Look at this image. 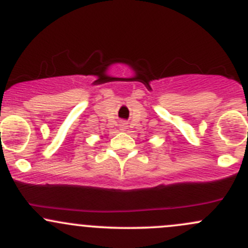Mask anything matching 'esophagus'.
Wrapping results in <instances>:
<instances>
[{"label": "esophagus", "instance_id": "esophagus-1", "mask_svg": "<svg viewBox=\"0 0 248 248\" xmlns=\"http://www.w3.org/2000/svg\"><path fill=\"white\" fill-rule=\"evenodd\" d=\"M120 129H121V131H126L127 129L126 122H121V124H120Z\"/></svg>", "mask_w": 248, "mask_h": 248}]
</instances>
